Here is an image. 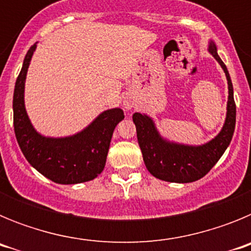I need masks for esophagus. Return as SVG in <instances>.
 Instances as JSON below:
<instances>
[{"label": "esophagus", "mask_w": 251, "mask_h": 251, "mask_svg": "<svg viewBox=\"0 0 251 251\" xmlns=\"http://www.w3.org/2000/svg\"><path fill=\"white\" fill-rule=\"evenodd\" d=\"M123 105L126 109H130V108H132V103H129V101H124Z\"/></svg>", "instance_id": "34e87169"}]
</instances>
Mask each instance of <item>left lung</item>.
Here are the masks:
<instances>
[{"mask_svg":"<svg viewBox=\"0 0 251 251\" xmlns=\"http://www.w3.org/2000/svg\"><path fill=\"white\" fill-rule=\"evenodd\" d=\"M208 52L224 69L229 88L225 123L214 139L202 146L179 145L176 142H170L159 134L154 122L148 115L141 113L133 114L143 161L150 174L156 178L177 183L194 182L202 178L216 165L231 142L236 122V105L231 79L227 68L217 55L216 45L212 41L208 45Z\"/></svg>","mask_w":251,"mask_h":251,"instance_id":"1","label":"left lung"}]
</instances>
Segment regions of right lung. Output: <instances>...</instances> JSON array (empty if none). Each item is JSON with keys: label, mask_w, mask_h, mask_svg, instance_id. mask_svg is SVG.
I'll return each instance as SVG.
<instances>
[{"label": "right lung", "mask_w": 251, "mask_h": 251, "mask_svg": "<svg viewBox=\"0 0 251 251\" xmlns=\"http://www.w3.org/2000/svg\"><path fill=\"white\" fill-rule=\"evenodd\" d=\"M36 44L26 54L13 92V127L17 143L31 166L61 185L92 181L104 170L114 128L124 119L121 108L108 109L74 136L51 138L32 127L25 109V80Z\"/></svg>", "instance_id": "add662e5"}]
</instances>
